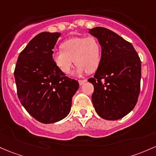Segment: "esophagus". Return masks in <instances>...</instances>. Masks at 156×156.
Segmentation results:
<instances>
[{"mask_svg":"<svg viewBox=\"0 0 156 156\" xmlns=\"http://www.w3.org/2000/svg\"><path fill=\"white\" fill-rule=\"evenodd\" d=\"M86 81H87L86 80H78V82H79V84L80 85L83 84V83H84Z\"/></svg>","mask_w":156,"mask_h":156,"instance_id":"34e87169","label":"esophagus"}]
</instances>
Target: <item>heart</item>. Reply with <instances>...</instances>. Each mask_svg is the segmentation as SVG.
I'll use <instances>...</instances> for the list:
<instances>
[{
  "label": "heart",
  "mask_w": 156,
  "mask_h": 156,
  "mask_svg": "<svg viewBox=\"0 0 156 156\" xmlns=\"http://www.w3.org/2000/svg\"><path fill=\"white\" fill-rule=\"evenodd\" d=\"M62 51L52 54V59L64 74H69L73 61L77 65V74L93 73L101 60V45L95 37H80L66 40L61 45Z\"/></svg>",
  "instance_id": "1"
}]
</instances>
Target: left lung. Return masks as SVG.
Instances as JSON below:
<instances>
[{"mask_svg": "<svg viewBox=\"0 0 156 156\" xmlns=\"http://www.w3.org/2000/svg\"><path fill=\"white\" fill-rule=\"evenodd\" d=\"M90 34L101 45V60L93 78L92 101L102 119L114 121L124 117L138 101L141 88V64L131 43L112 31L95 27Z\"/></svg>", "mask_w": 156, "mask_h": 156, "instance_id": "obj_1", "label": "left lung"}]
</instances>
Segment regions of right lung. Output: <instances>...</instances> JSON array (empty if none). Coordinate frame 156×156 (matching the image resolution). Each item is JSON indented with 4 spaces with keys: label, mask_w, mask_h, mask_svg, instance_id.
<instances>
[{
    "label": "right lung",
    "mask_w": 156,
    "mask_h": 156,
    "mask_svg": "<svg viewBox=\"0 0 156 156\" xmlns=\"http://www.w3.org/2000/svg\"><path fill=\"white\" fill-rule=\"evenodd\" d=\"M60 35L47 32L37 35L20 53L14 71L20 103L43 124L64 119L79 87L78 81L65 76L52 59V49Z\"/></svg>",
    "instance_id": "add662e5"
}]
</instances>
